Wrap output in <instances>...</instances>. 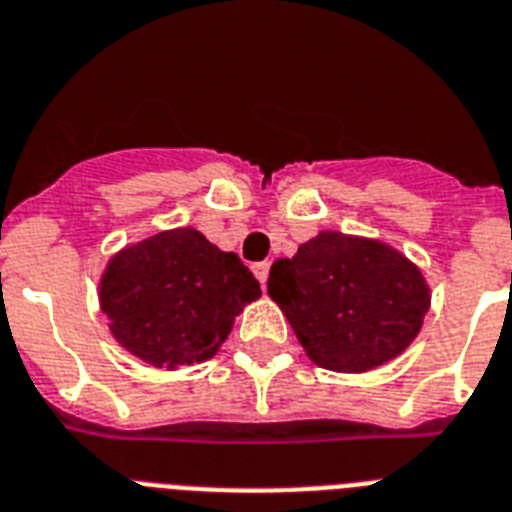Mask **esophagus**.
I'll return each mask as SVG.
<instances>
[{"instance_id":"obj_1","label":"esophagus","mask_w":512,"mask_h":512,"mask_svg":"<svg viewBox=\"0 0 512 512\" xmlns=\"http://www.w3.org/2000/svg\"><path fill=\"white\" fill-rule=\"evenodd\" d=\"M268 270H270V263H255V265H252V273H255V278L263 286H265V281H268Z\"/></svg>"}]
</instances>
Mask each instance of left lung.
I'll use <instances>...</instances> for the list:
<instances>
[{
	"label": "left lung",
	"mask_w": 512,
	"mask_h": 512,
	"mask_svg": "<svg viewBox=\"0 0 512 512\" xmlns=\"http://www.w3.org/2000/svg\"><path fill=\"white\" fill-rule=\"evenodd\" d=\"M268 294L305 355L334 373L392 363L421 334L431 307L429 281L405 252L342 231H318L294 257H278Z\"/></svg>",
	"instance_id": "8db88e82"
}]
</instances>
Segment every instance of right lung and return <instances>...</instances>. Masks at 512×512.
<instances>
[{
	"instance_id": "right-lung-1",
	"label": "right lung",
	"mask_w": 512,
	"mask_h": 512,
	"mask_svg": "<svg viewBox=\"0 0 512 512\" xmlns=\"http://www.w3.org/2000/svg\"><path fill=\"white\" fill-rule=\"evenodd\" d=\"M97 294L123 350L152 368L176 371L218 355L236 315L263 292L239 255L184 226L118 249Z\"/></svg>"
}]
</instances>
